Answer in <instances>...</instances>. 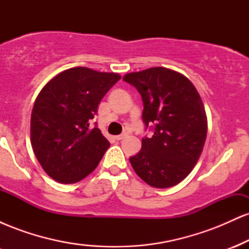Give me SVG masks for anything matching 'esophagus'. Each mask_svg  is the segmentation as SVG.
<instances>
[{"label": "esophagus", "mask_w": 249, "mask_h": 249, "mask_svg": "<svg viewBox=\"0 0 249 249\" xmlns=\"http://www.w3.org/2000/svg\"><path fill=\"white\" fill-rule=\"evenodd\" d=\"M126 136H127L126 133H123V134H118V136H116L115 138L117 139V141H122V139H124Z\"/></svg>", "instance_id": "34e87169"}]
</instances>
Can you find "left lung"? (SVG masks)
<instances>
[{"instance_id":"1","label":"left lung","mask_w":249,"mask_h":249,"mask_svg":"<svg viewBox=\"0 0 249 249\" xmlns=\"http://www.w3.org/2000/svg\"><path fill=\"white\" fill-rule=\"evenodd\" d=\"M141 93L151 138H142V150L131 157L134 172L157 188L178 185L196 166L207 136L204 103L192 82L182 73L157 67L123 77Z\"/></svg>"}]
</instances>
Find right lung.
Instances as JSON below:
<instances>
[{
	"mask_svg": "<svg viewBox=\"0 0 249 249\" xmlns=\"http://www.w3.org/2000/svg\"><path fill=\"white\" fill-rule=\"evenodd\" d=\"M119 79V73L76 67L57 73L39 91L31 111L30 141L50 178L73 184L98 166L110 142L90 123Z\"/></svg>",
	"mask_w": 249,
	"mask_h": 249,
	"instance_id": "add662e5",
	"label": "right lung"
}]
</instances>
